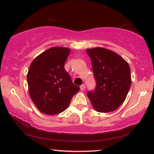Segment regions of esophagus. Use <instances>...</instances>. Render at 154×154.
Masks as SVG:
<instances>
[{
    "mask_svg": "<svg viewBox=\"0 0 154 154\" xmlns=\"http://www.w3.org/2000/svg\"><path fill=\"white\" fill-rule=\"evenodd\" d=\"M85 89V85L84 84H82V85L80 86V90L82 91H83Z\"/></svg>",
    "mask_w": 154,
    "mask_h": 154,
    "instance_id": "obj_1",
    "label": "esophagus"
}]
</instances>
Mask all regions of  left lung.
Wrapping results in <instances>:
<instances>
[{"instance_id":"1","label":"left lung","mask_w":154,"mask_h":154,"mask_svg":"<svg viewBox=\"0 0 154 154\" xmlns=\"http://www.w3.org/2000/svg\"><path fill=\"white\" fill-rule=\"evenodd\" d=\"M96 82L88 97L100 113L113 111L124 102L131 85L129 64L116 52L104 48L87 49Z\"/></svg>"}]
</instances>
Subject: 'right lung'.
I'll list each match as a JSON object with an SVG mask.
<instances>
[{"label":"right lung","mask_w":154,"mask_h":154,"mask_svg":"<svg viewBox=\"0 0 154 154\" xmlns=\"http://www.w3.org/2000/svg\"><path fill=\"white\" fill-rule=\"evenodd\" d=\"M71 49L53 47L33 60L27 74L28 92L38 110L54 116L66 110L79 88L64 69Z\"/></svg>","instance_id":"add662e5"}]
</instances>
